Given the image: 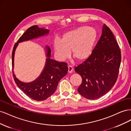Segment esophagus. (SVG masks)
Instances as JSON below:
<instances>
[{"mask_svg":"<svg viewBox=\"0 0 131 131\" xmlns=\"http://www.w3.org/2000/svg\"><path fill=\"white\" fill-rule=\"evenodd\" d=\"M68 73H72L73 71V67L71 66H69L68 67Z\"/></svg>","mask_w":131,"mask_h":131,"instance_id":"obj_1","label":"esophagus"}]
</instances>
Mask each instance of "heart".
<instances>
[{
	"label": "heart",
	"instance_id": "obj_1",
	"mask_svg": "<svg viewBox=\"0 0 131 131\" xmlns=\"http://www.w3.org/2000/svg\"><path fill=\"white\" fill-rule=\"evenodd\" d=\"M97 37L96 30L88 26L67 31L63 34L61 40H54L55 53L59 59L63 61L69 56L71 50L74 58L79 61H84L92 53Z\"/></svg>",
	"mask_w": 131,
	"mask_h": 131
}]
</instances>
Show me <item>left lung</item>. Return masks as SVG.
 Segmentation results:
<instances>
[{
	"label": "left lung",
	"mask_w": 131,
	"mask_h": 131,
	"mask_svg": "<svg viewBox=\"0 0 131 131\" xmlns=\"http://www.w3.org/2000/svg\"><path fill=\"white\" fill-rule=\"evenodd\" d=\"M102 34L89 57L75 67L82 78L78 89L81 96L94 100L106 93L117 79L121 54L112 31L104 24Z\"/></svg>",
	"instance_id": "8db88e82"
}]
</instances>
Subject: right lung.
<instances>
[{
    "label": "right lung",
    "mask_w": 131,
    "mask_h": 131,
    "mask_svg": "<svg viewBox=\"0 0 131 131\" xmlns=\"http://www.w3.org/2000/svg\"><path fill=\"white\" fill-rule=\"evenodd\" d=\"M49 29L33 26L28 28L14 46L12 52V67H14V54L18 42L48 34ZM47 57L45 68L42 73L36 80L29 83L21 82L16 78L13 72L14 80L17 86L28 96L34 100L41 101L45 100L56 91L58 82L68 73V68L66 62H59L50 59L51 50L46 46Z\"/></svg>",
    "instance_id": "right-lung-1"
}]
</instances>
